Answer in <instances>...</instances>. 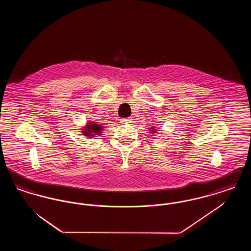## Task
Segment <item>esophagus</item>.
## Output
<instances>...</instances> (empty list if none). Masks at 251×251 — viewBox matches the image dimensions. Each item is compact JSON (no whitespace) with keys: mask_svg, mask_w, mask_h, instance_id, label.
Listing matches in <instances>:
<instances>
[{"mask_svg":"<svg viewBox=\"0 0 251 251\" xmlns=\"http://www.w3.org/2000/svg\"><path fill=\"white\" fill-rule=\"evenodd\" d=\"M131 121V119L130 118H124L121 120V123H130Z\"/></svg>","mask_w":251,"mask_h":251,"instance_id":"esophagus-1","label":"esophagus"}]
</instances>
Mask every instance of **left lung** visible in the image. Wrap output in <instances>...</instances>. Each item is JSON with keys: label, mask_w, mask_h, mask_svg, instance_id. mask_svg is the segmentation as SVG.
<instances>
[{"label": "left lung", "mask_w": 251, "mask_h": 251, "mask_svg": "<svg viewBox=\"0 0 251 251\" xmlns=\"http://www.w3.org/2000/svg\"><path fill=\"white\" fill-rule=\"evenodd\" d=\"M150 130H151V132H153V131H155V129H152V128H151V129H150Z\"/></svg>", "instance_id": "8db88e82"}]
</instances>
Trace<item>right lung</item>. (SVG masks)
<instances>
[{
	"label": "right lung",
	"mask_w": 251,
	"mask_h": 251,
	"mask_svg": "<svg viewBox=\"0 0 251 251\" xmlns=\"http://www.w3.org/2000/svg\"><path fill=\"white\" fill-rule=\"evenodd\" d=\"M102 128L103 126L101 124H98L97 122H88L86 127H84V129H83L84 130L83 134L87 137L95 136L101 133Z\"/></svg>",
	"instance_id": "add662e5"
}]
</instances>
